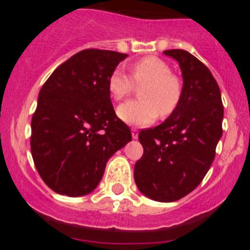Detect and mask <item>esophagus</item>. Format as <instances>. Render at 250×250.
I'll use <instances>...</instances> for the list:
<instances>
[{"mask_svg":"<svg viewBox=\"0 0 250 250\" xmlns=\"http://www.w3.org/2000/svg\"><path fill=\"white\" fill-rule=\"evenodd\" d=\"M131 136H132V139H134V140H135V139H138L139 130L136 129V127H132V129H131Z\"/></svg>","mask_w":250,"mask_h":250,"instance_id":"obj_1","label":"esophagus"}]
</instances>
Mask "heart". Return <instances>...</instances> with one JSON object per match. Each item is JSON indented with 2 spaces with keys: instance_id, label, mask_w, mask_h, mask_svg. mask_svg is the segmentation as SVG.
<instances>
[{
  "instance_id": "obj_1",
  "label": "heart",
  "mask_w": 250,
  "mask_h": 250,
  "mask_svg": "<svg viewBox=\"0 0 250 250\" xmlns=\"http://www.w3.org/2000/svg\"><path fill=\"white\" fill-rule=\"evenodd\" d=\"M134 83L144 85L139 96L141 100H131L118 107V116L130 125L145 126L154 123L160 112L169 116L178 107L182 99L183 86L171 74L169 63L156 56L144 57L131 66V77L121 68H115L107 81L111 98L116 101L127 98Z\"/></svg>"
}]
</instances>
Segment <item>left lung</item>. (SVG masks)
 <instances>
[{"instance_id": "left-lung-1", "label": "left lung", "mask_w": 250, "mask_h": 250, "mask_svg": "<svg viewBox=\"0 0 250 250\" xmlns=\"http://www.w3.org/2000/svg\"><path fill=\"white\" fill-rule=\"evenodd\" d=\"M164 55L182 70V99L164 123L139 132L144 154L134 179L145 196L170 203L191 193L208 173L222 138L224 109L219 86L204 63L185 50Z\"/></svg>"}]
</instances>
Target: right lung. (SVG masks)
<instances>
[{
    "label": "right lung",
    "mask_w": 250,
    "mask_h": 250,
    "mask_svg": "<svg viewBox=\"0 0 250 250\" xmlns=\"http://www.w3.org/2000/svg\"><path fill=\"white\" fill-rule=\"evenodd\" d=\"M126 57L115 51H80L40 90L31 152L40 176L55 193L83 196L94 191L107 160L131 141L107 89L109 76Z\"/></svg>",
    "instance_id": "obj_1"
}]
</instances>
